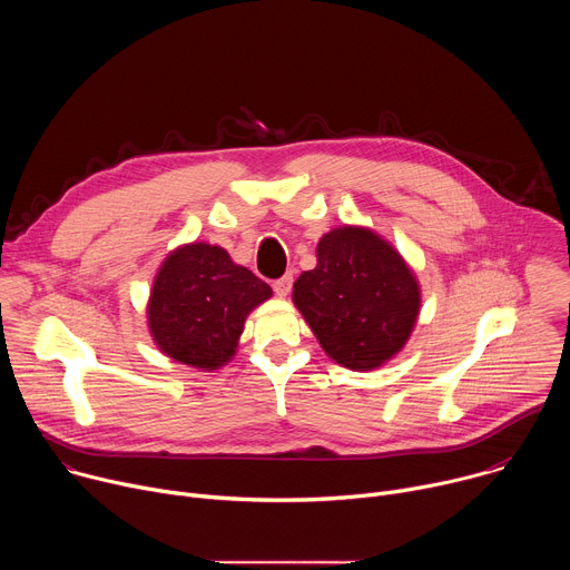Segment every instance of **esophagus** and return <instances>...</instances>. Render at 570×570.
Segmentation results:
<instances>
[{
	"instance_id": "34e87169",
	"label": "esophagus",
	"mask_w": 570,
	"mask_h": 570,
	"mask_svg": "<svg viewBox=\"0 0 570 570\" xmlns=\"http://www.w3.org/2000/svg\"><path fill=\"white\" fill-rule=\"evenodd\" d=\"M273 288H275V293H277L279 297H286V295L291 293V288H293V275H284V277L275 279Z\"/></svg>"
}]
</instances>
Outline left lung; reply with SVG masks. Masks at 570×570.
Wrapping results in <instances>:
<instances>
[{"label": "left lung", "mask_w": 570, "mask_h": 570, "mask_svg": "<svg viewBox=\"0 0 570 570\" xmlns=\"http://www.w3.org/2000/svg\"><path fill=\"white\" fill-rule=\"evenodd\" d=\"M293 302L322 350L350 370H374L409 341L420 286L399 253L363 227H336L317 243V266L297 277Z\"/></svg>", "instance_id": "left-lung-1"}]
</instances>
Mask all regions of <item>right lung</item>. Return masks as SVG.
Masks as SVG:
<instances>
[{"label": "right lung", "instance_id": "1", "mask_svg": "<svg viewBox=\"0 0 570 570\" xmlns=\"http://www.w3.org/2000/svg\"><path fill=\"white\" fill-rule=\"evenodd\" d=\"M273 295L271 286L209 243H191L161 264L150 299L155 345L185 365L218 370L234 352L248 313Z\"/></svg>", "mask_w": 570, "mask_h": 570}]
</instances>
